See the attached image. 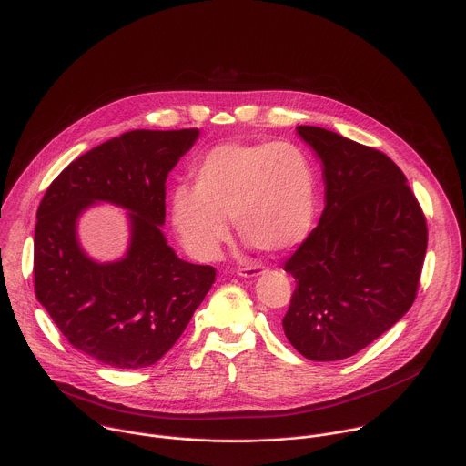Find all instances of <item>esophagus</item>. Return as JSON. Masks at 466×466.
I'll return each mask as SVG.
<instances>
[{"mask_svg": "<svg viewBox=\"0 0 466 466\" xmlns=\"http://www.w3.org/2000/svg\"><path fill=\"white\" fill-rule=\"evenodd\" d=\"M259 272H261V265H248V267L238 268V274L241 278H256V276H259Z\"/></svg>", "mask_w": 466, "mask_h": 466, "instance_id": "34e87169", "label": "esophagus"}]
</instances>
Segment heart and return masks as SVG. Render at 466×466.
I'll return each mask as SVG.
<instances>
[{
    "label": "heart",
    "instance_id": "heart-1",
    "mask_svg": "<svg viewBox=\"0 0 466 466\" xmlns=\"http://www.w3.org/2000/svg\"><path fill=\"white\" fill-rule=\"evenodd\" d=\"M318 174L294 143H223L194 167L192 188L172 196V223L183 247L199 261L218 258L230 236L265 252H287L312 232Z\"/></svg>",
    "mask_w": 466,
    "mask_h": 466
}]
</instances>
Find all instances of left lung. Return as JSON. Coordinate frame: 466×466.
I'll list each match as a JSON object with an SVG mask.
<instances>
[{"label":"left lung","mask_w":466,"mask_h":466,"mask_svg":"<svg viewBox=\"0 0 466 466\" xmlns=\"http://www.w3.org/2000/svg\"><path fill=\"white\" fill-rule=\"evenodd\" d=\"M323 163L325 210L287 259L296 290L283 318L290 345L312 361L363 350L412 307L427 254V219L401 168L332 130L299 125Z\"/></svg>","instance_id":"1"}]
</instances>
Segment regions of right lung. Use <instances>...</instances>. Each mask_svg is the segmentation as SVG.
Here are the masks:
<instances>
[{
	"label": "right lung",
	"instance_id": "add662e5",
	"mask_svg": "<svg viewBox=\"0 0 466 466\" xmlns=\"http://www.w3.org/2000/svg\"><path fill=\"white\" fill-rule=\"evenodd\" d=\"M198 128L130 130L74 159L46 188L34 230V289L79 352L114 369H145L179 339L216 279L176 256L161 232L165 183ZM106 200L129 210L131 243L114 264L78 247V216Z\"/></svg>",
	"mask_w": 466,
	"mask_h": 466
}]
</instances>
